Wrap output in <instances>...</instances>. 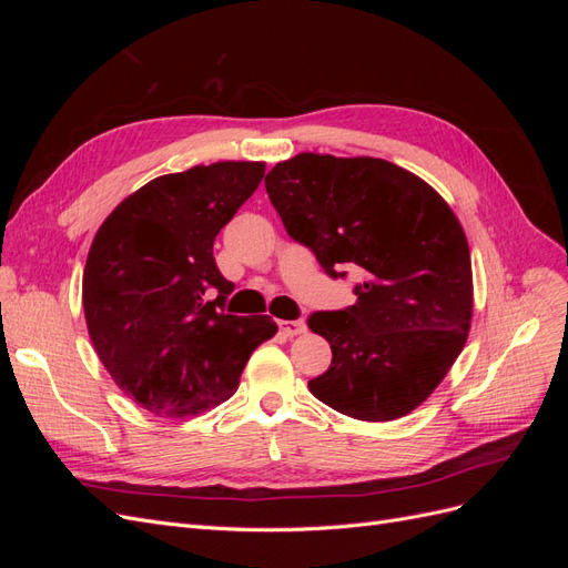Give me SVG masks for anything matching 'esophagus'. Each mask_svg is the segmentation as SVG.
<instances>
[{"label": "esophagus", "instance_id": "34e87169", "mask_svg": "<svg viewBox=\"0 0 568 568\" xmlns=\"http://www.w3.org/2000/svg\"><path fill=\"white\" fill-rule=\"evenodd\" d=\"M280 332H282L284 336H288V338L301 336V334L305 332V322H303V320H282V322H280Z\"/></svg>", "mask_w": 568, "mask_h": 568}]
</instances>
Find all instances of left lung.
Returning <instances> with one entry per match:
<instances>
[{"mask_svg": "<svg viewBox=\"0 0 568 568\" xmlns=\"http://www.w3.org/2000/svg\"><path fill=\"white\" fill-rule=\"evenodd\" d=\"M267 194L286 232L332 274L363 267L355 305L315 313L332 367L307 384L341 415H409L450 372L469 336L474 280L467 234L432 184L384 159L298 153L274 165Z\"/></svg>", "mask_w": 568, "mask_h": 568, "instance_id": "1", "label": "left lung"}]
</instances>
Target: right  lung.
<instances>
[{
    "instance_id": "obj_1",
    "label": "right lung",
    "mask_w": 568,
    "mask_h": 568,
    "mask_svg": "<svg viewBox=\"0 0 568 568\" xmlns=\"http://www.w3.org/2000/svg\"><path fill=\"white\" fill-rule=\"evenodd\" d=\"M265 175L220 161L161 175L101 222L82 277L92 346L115 386L159 417H196L230 400L251 353L277 334L270 315L217 313L232 291L213 242ZM217 287L215 302L202 301Z\"/></svg>"
}]
</instances>
